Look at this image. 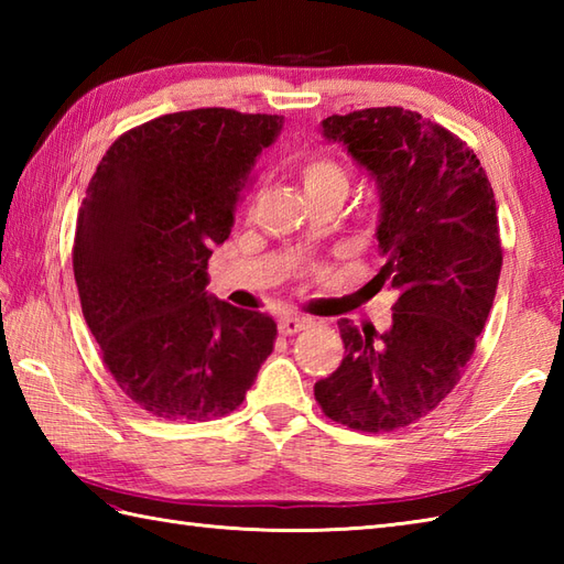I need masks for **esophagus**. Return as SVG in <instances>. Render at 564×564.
I'll use <instances>...</instances> for the list:
<instances>
[{"label": "esophagus", "instance_id": "34e87169", "mask_svg": "<svg viewBox=\"0 0 564 564\" xmlns=\"http://www.w3.org/2000/svg\"><path fill=\"white\" fill-rule=\"evenodd\" d=\"M305 327H310V319L307 317H297V315H281L279 317V332L285 334V337L303 332Z\"/></svg>", "mask_w": 564, "mask_h": 564}]
</instances>
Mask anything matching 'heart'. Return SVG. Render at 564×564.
<instances>
[{
	"label": "heart",
	"instance_id": "heart-1",
	"mask_svg": "<svg viewBox=\"0 0 564 564\" xmlns=\"http://www.w3.org/2000/svg\"><path fill=\"white\" fill-rule=\"evenodd\" d=\"M301 182L305 188V196L313 198H337L341 200L349 191V174L344 172V166L319 154V158H310L301 164Z\"/></svg>",
	"mask_w": 564,
	"mask_h": 564
}]
</instances>
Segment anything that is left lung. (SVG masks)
Masks as SVG:
<instances>
[{
    "mask_svg": "<svg viewBox=\"0 0 564 564\" xmlns=\"http://www.w3.org/2000/svg\"><path fill=\"white\" fill-rule=\"evenodd\" d=\"M322 135L376 182L382 267L370 283L398 301L386 332L339 319L346 354L315 400L332 422L380 434L436 410L470 361L501 271L497 203L475 152L416 111L329 116Z\"/></svg>",
    "mask_w": 564,
    "mask_h": 564,
    "instance_id": "8db88e82",
    "label": "left lung"
}]
</instances>
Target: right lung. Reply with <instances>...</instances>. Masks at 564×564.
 <instances>
[{
	"instance_id": "right-lung-1",
	"label": "right lung",
	"mask_w": 564,
	"mask_h": 564,
	"mask_svg": "<svg viewBox=\"0 0 564 564\" xmlns=\"http://www.w3.org/2000/svg\"><path fill=\"white\" fill-rule=\"evenodd\" d=\"M283 116L178 111L104 154L77 215L84 319L118 388L162 419L230 414L273 351L275 322L206 291L213 247Z\"/></svg>"
}]
</instances>
